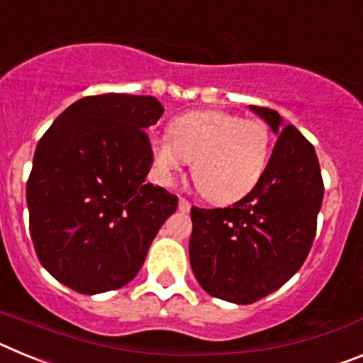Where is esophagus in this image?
Here are the masks:
<instances>
[{"instance_id": "1", "label": "esophagus", "mask_w": 363, "mask_h": 363, "mask_svg": "<svg viewBox=\"0 0 363 363\" xmlns=\"http://www.w3.org/2000/svg\"><path fill=\"white\" fill-rule=\"evenodd\" d=\"M178 207H179V211H182V213H187V211L191 209V201H189L187 198H179Z\"/></svg>"}]
</instances>
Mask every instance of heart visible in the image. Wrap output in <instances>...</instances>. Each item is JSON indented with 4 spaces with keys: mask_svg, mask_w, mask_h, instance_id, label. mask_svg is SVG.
<instances>
[{
    "mask_svg": "<svg viewBox=\"0 0 363 363\" xmlns=\"http://www.w3.org/2000/svg\"><path fill=\"white\" fill-rule=\"evenodd\" d=\"M271 130L264 120L223 111H194L176 118L169 136H154L150 154L156 171L171 182L192 162L198 191L214 203H230L252 191L264 176Z\"/></svg>",
    "mask_w": 363,
    "mask_h": 363,
    "instance_id": "1",
    "label": "heart"
}]
</instances>
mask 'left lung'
Masks as SVG:
<instances>
[{"mask_svg":"<svg viewBox=\"0 0 363 363\" xmlns=\"http://www.w3.org/2000/svg\"><path fill=\"white\" fill-rule=\"evenodd\" d=\"M280 133L255 189L230 207L191 209V267L203 291L252 303L280 289L303 265L316 236L323 179L316 150L277 111L251 105Z\"/></svg>","mask_w":363,"mask_h":363,"instance_id":"obj_1","label":"left lung"}]
</instances>
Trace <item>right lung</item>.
<instances>
[{
    "instance_id": "1",
    "label": "right lung",
    "mask_w": 363,
    "mask_h": 363,
    "mask_svg": "<svg viewBox=\"0 0 363 363\" xmlns=\"http://www.w3.org/2000/svg\"><path fill=\"white\" fill-rule=\"evenodd\" d=\"M162 114L152 96H86L38 143L27 182L32 243L41 265L76 293L129 284L178 207V196L145 184V129Z\"/></svg>"
}]
</instances>
